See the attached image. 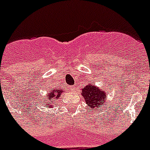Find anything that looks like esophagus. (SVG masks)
<instances>
[{"label": "esophagus", "instance_id": "1", "mask_svg": "<svg viewBox=\"0 0 150 150\" xmlns=\"http://www.w3.org/2000/svg\"><path fill=\"white\" fill-rule=\"evenodd\" d=\"M69 89H70V90L72 91V92H75V91L76 90V89H75V86H70V87H69Z\"/></svg>", "mask_w": 150, "mask_h": 150}]
</instances>
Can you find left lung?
Returning a JSON list of instances; mask_svg holds the SVG:
<instances>
[{"instance_id":"8db88e82","label":"left lung","mask_w":150,"mask_h":150,"mask_svg":"<svg viewBox=\"0 0 150 150\" xmlns=\"http://www.w3.org/2000/svg\"><path fill=\"white\" fill-rule=\"evenodd\" d=\"M81 96L84 98L90 111L99 110L107 100V92L95 85L89 83L81 89Z\"/></svg>"}]
</instances>
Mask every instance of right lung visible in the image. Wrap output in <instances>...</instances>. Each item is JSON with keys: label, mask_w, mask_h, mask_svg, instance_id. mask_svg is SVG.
I'll list each match as a JSON object with an SVG mask.
<instances>
[{"label": "right lung", "mask_w": 150, "mask_h": 150, "mask_svg": "<svg viewBox=\"0 0 150 150\" xmlns=\"http://www.w3.org/2000/svg\"><path fill=\"white\" fill-rule=\"evenodd\" d=\"M49 92H50L47 93L45 98H42L41 103H43V104L47 108H52L54 106L55 100H57V99L60 98V96H61V94L65 91L61 89V88L57 87L54 88L52 89H50Z\"/></svg>", "instance_id": "add662e5"}]
</instances>
